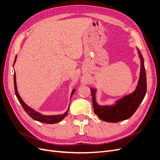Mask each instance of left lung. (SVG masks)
Wrapping results in <instances>:
<instances>
[{
  "label": "left lung",
  "instance_id": "1",
  "mask_svg": "<svg viewBox=\"0 0 160 160\" xmlns=\"http://www.w3.org/2000/svg\"><path fill=\"white\" fill-rule=\"evenodd\" d=\"M141 59L140 77L136 89L132 93L118 100L115 105L98 106L96 102V89H91L92 101L94 112L100 119L108 122H117L129 119L136 112L143 100L147 92V77L144 65V59L138 50Z\"/></svg>",
  "mask_w": 160,
  "mask_h": 160
}]
</instances>
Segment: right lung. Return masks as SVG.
I'll return each mask as SVG.
<instances>
[{
  "mask_svg": "<svg viewBox=\"0 0 160 160\" xmlns=\"http://www.w3.org/2000/svg\"><path fill=\"white\" fill-rule=\"evenodd\" d=\"M16 58L17 56H15V60H14V63L15 62L16 60ZM13 81H14V89H15V95L17 98H18V100L19 101V102L21 103V106H22L23 109L24 110V111L26 112V113L30 117L33 119H34L36 121L43 122V123H47V124H54V123H57L60 122L62 120H63L65 117L67 116V113L69 112V109L64 114H61V115H42L36 111H34L32 109H31L30 107H28L26 104L24 102L23 100H22V98H21L20 95L18 93V89H17V84H16V77H15V72H14V76H13ZM75 91V89H74L72 91L71 93V98L74 93V92Z\"/></svg>",
  "mask_w": 160,
  "mask_h": 160,
  "instance_id": "add662e5",
  "label": "right lung"
}]
</instances>
